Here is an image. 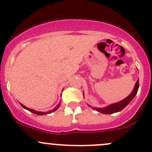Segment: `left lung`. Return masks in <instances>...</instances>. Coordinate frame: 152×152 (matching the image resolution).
Here are the masks:
<instances>
[{"label":"left lung","mask_w":152,"mask_h":152,"mask_svg":"<svg viewBox=\"0 0 152 152\" xmlns=\"http://www.w3.org/2000/svg\"><path fill=\"white\" fill-rule=\"evenodd\" d=\"M139 88V80H137L136 82L135 85H134V88L133 89L132 92L127 96L126 99H124V100L121 101V102H117L115 104H110L107 107H104V108H96L94 107V110H97L98 112L101 113H103V114H113V113H118V112L121 111L123 109L125 108L131 102V101L134 98V96H136L137 93V90Z\"/></svg>","instance_id":"obj_1"}]
</instances>
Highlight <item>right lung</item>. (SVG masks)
<instances>
[{
	"mask_svg": "<svg viewBox=\"0 0 152 152\" xmlns=\"http://www.w3.org/2000/svg\"><path fill=\"white\" fill-rule=\"evenodd\" d=\"M20 105L22 106V107H23L24 109H26V110H28V111H29V112H31V113H34V114H36V115H47V114H48V113H51L52 112L56 111V110H57L58 108H59V106H60V103H59V104H58L57 106H56V107H55V108L53 109V110H50V111H48V113H44V112H38V111H36V110H31V109H29V108H28V107H26V106H24L23 104H21V103H20Z\"/></svg>",
	"mask_w": 152,
	"mask_h": 152,
	"instance_id": "right-lung-1",
	"label": "right lung"
}]
</instances>
